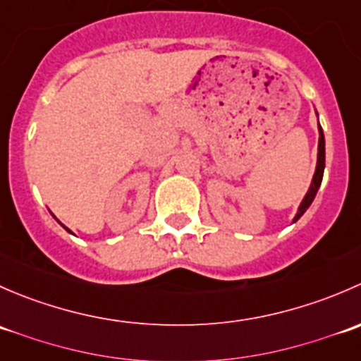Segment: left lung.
Instances as JSON below:
<instances>
[{"mask_svg":"<svg viewBox=\"0 0 361 361\" xmlns=\"http://www.w3.org/2000/svg\"><path fill=\"white\" fill-rule=\"evenodd\" d=\"M316 115H318V113H316ZM318 130H319V140H318V160H316L314 176H312L311 185H309L307 194L304 195V199H302L300 206H298L297 214H295V218H293V224L298 220V218L302 216V214L305 213V211H307V207L311 206L312 201H314L316 192H318L319 185H322V180H323V171H325V136H323V129H322V126H319V122H318Z\"/></svg>","mask_w":361,"mask_h":361,"instance_id":"1","label":"left lung"}]
</instances>
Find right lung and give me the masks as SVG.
I'll return each instance as SVG.
<instances>
[{
    "label": "right lung",
    "instance_id": "1",
    "mask_svg": "<svg viewBox=\"0 0 361 361\" xmlns=\"http://www.w3.org/2000/svg\"><path fill=\"white\" fill-rule=\"evenodd\" d=\"M57 221H59V220H57ZM59 224H61V221H59ZM61 225H63V224H61ZM63 227H64V225H63ZM64 228H66V231H68V232H71V231H69V228H68V227H64Z\"/></svg>",
    "mask_w": 361,
    "mask_h": 361
}]
</instances>
